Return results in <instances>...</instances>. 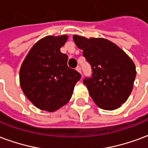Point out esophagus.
Masks as SVG:
<instances>
[{"instance_id": "34e87169", "label": "esophagus", "mask_w": 148, "mask_h": 148, "mask_svg": "<svg viewBox=\"0 0 148 148\" xmlns=\"http://www.w3.org/2000/svg\"><path fill=\"white\" fill-rule=\"evenodd\" d=\"M76 69V71H78L79 73H80V74H81V68H80V66H77L76 67V69Z\"/></svg>"}]
</instances>
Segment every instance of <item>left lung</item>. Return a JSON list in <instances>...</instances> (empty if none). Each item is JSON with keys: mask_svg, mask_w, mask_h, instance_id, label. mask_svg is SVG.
I'll return each mask as SVG.
<instances>
[{"mask_svg": "<svg viewBox=\"0 0 148 148\" xmlns=\"http://www.w3.org/2000/svg\"><path fill=\"white\" fill-rule=\"evenodd\" d=\"M73 40L90 64L92 73L84 79L90 96L98 106L113 110L126 102L132 90L136 72L131 58L105 38H86L74 35Z\"/></svg>", "mask_w": 148, "mask_h": 148, "instance_id": "left-lung-1", "label": "left lung"}]
</instances>
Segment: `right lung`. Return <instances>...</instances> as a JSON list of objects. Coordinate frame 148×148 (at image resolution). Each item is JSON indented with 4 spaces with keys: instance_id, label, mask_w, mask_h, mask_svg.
Returning <instances> with one entry per match:
<instances>
[{
    "instance_id": "obj_1",
    "label": "right lung",
    "mask_w": 148,
    "mask_h": 148,
    "mask_svg": "<svg viewBox=\"0 0 148 148\" xmlns=\"http://www.w3.org/2000/svg\"><path fill=\"white\" fill-rule=\"evenodd\" d=\"M67 35L47 36L31 48L19 71L20 86L36 107L53 112L69 102L81 75L68 66L61 47Z\"/></svg>"
}]
</instances>
